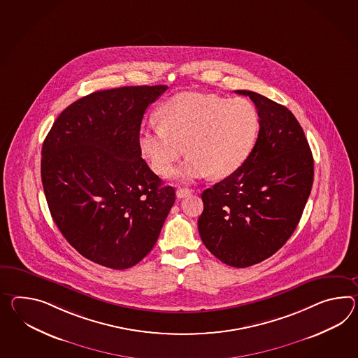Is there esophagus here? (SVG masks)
<instances>
[{"label":"esophagus","mask_w":358,"mask_h":358,"mask_svg":"<svg viewBox=\"0 0 358 358\" xmlns=\"http://www.w3.org/2000/svg\"><path fill=\"white\" fill-rule=\"evenodd\" d=\"M192 194V190H189V189H183V187H180V189H177V192H176V195H177V198H185V196H187V195H190Z\"/></svg>","instance_id":"obj_1"}]
</instances>
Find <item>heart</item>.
Here are the masks:
<instances>
[{
  "label": "heart",
  "instance_id": "heart-1",
  "mask_svg": "<svg viewBox=\"0 0 358 358\" xmlns=\"http://www.w3.org/2000/svg\"><path fill=\"white\" fill-rule=\"evenodd\" d=\"M157 116L160 125L141 131V154L166 177L185 148L189 155L175 173L181 181L234 173L252 152L260 131L256 107L242 96L183 92L160 106Z\"/></svg>",
  "mask_w": 358,
  "mask_h": 358
}]
</instances>
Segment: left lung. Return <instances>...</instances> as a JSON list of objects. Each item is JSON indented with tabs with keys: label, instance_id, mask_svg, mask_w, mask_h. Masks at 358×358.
Instances as JSON below:
<instances>
[{
	"label": "left lung",
	"instance_id": "8db88e82",
	"mask_svg": "<svg viewBox=\"0 0 358 358\" xmlns=\"http://www.w3.org/2000/svg\"><path fill=\"white\" fill-rule=\"evenodd\" d=\"M260 116L256 145L243 166L204 190L201 241L220 262L247 268L292 236L312 190L314 163L303 128L287 107L250 90Z\"/></svg>",
	"mask_w": 358,
	"mask_h": 358
}]
</instances>
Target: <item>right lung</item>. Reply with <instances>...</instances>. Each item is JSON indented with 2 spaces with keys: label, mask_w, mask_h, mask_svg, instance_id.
<instances>
[{
  "label": "right lung",
  "mask_w": 358,
  "mask_h": 358,
  "mask_svg": "<svg viewBox=\"0 0 358 358\" xmlns=\"http://www.w3.org/2000/svg\"><path fill=\"white\" fill-rule=\"evenodd\" d=\"M166 85L94 92L69 106L41 151L52 220L85 259L116 271L148 255L176 201L175 189L141 157V122Z\"/></svg>",
  "instance_id": "right-lung-1"
}]
</instances>
